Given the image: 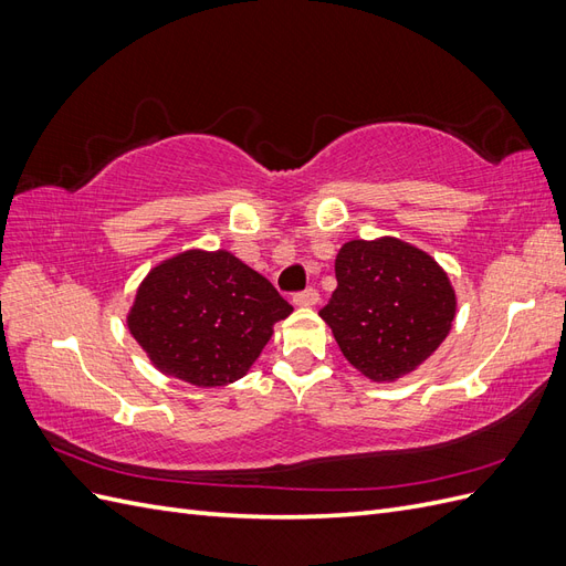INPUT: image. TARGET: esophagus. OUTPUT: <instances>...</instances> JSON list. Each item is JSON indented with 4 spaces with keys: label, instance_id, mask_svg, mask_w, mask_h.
<instances>
[{
    "label": "esophagus",
    "instance_id": "obj_1",
    "mask_svg": "<svg viewBox=\"0 0 566 566\" xmlns=\"http://www.w3.org/2000/svg\"><path fill=\"white\" fill-rule=\"evenodd\" d=\"M293 304H295V306H304V310H312V306L318 304V293H316L314 287L304 290V293H297V295L293 297Z\"/></svg>",
    "mask_w": 566,
    "mask_h": 566
}]
</instances>
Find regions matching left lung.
Here are the masks:
<instances>
[{
	"label": "left lung",
	"instance_id": "left-lung-1",
	"mask_svg": "<svg viewBox=\"0 0 566 566\" xmlns=\"http://www.w3.org/2000/svg\"><path fill=\"white\" fill-rule=\"evenodd\" d=\"M335 276L321 318L370 382H397L449 337L458 297L449 273L424 250L391 235L358 238L337 250Z\"/></svg>",
	"mask_w": 566,
	"mask_h": 566
}]
</instances>
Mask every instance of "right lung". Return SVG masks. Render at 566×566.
<instances>
[{"label":"right lung","instance_id":"right-lung-1","mask_svg":"<svg viewBox=\"0 0 566 566\" xmlns=\"http://www.w3.org/2000/svg\"><path fill=\"white\" fill-rule=\"evenodd\" d=\"M290 314L276 287L233 252L191 248L146 273L127 328L167 378L210 389L248 375Z\"/></svg>","mask_w":566,"mask_h":566}]
</instances>
